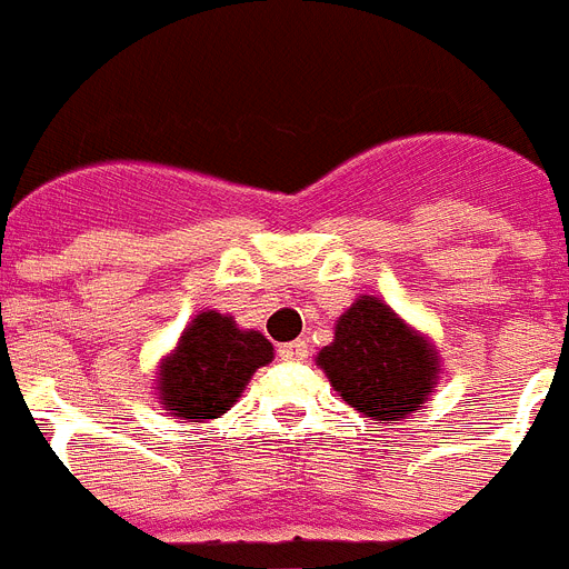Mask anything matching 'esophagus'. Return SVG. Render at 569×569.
I'll list each match as a JSON object with an SVG mask.
<instances>
[{
	"label": "esophagus",
	"instance_id": "obj_1",
	"mask_svg": "<svg viewBox=\"0 0 569 569\" xmlns=\"http://www.w3.org/2000/svg\"><path fill=\"white\" fill-rule=\"evenodd\" d=\"M278 355L283 360H303L306 358V340H291L278 349Z\"/></svg>",
	"mask_w": 569,
	"mask_h": 569
}]
</instances>
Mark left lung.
I'll use <instances>...</instances> for the list:
<instances>
[{
  "instance_id": "obj_1",
  "label": "left lung",
  "mask_w": 569,
  "mask_h": 569,
  "mask_svg": "<svg viewBox=\"0 0 569 569\" xmlns=\"http://www.w3.org/2000/svg\"><path fill=\"white\" fill-rule=\"evenodd\" d=\"M315 363L349 407L387 427L421 409L441 378L432 340L375 295L355 298L335 320V340Z\"/></svg>"
}]
</instances>
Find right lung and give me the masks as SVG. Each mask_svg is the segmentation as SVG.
<instances>
[{
	"label": "right lung",
	"mask_w": 569,
	"mask_h": 569,
	"mask_svg": "<svg viewBox=\"0 0 569 569\" xmlns=\"http://www.w3.org/2000/svg\"><path fill=\"white\" fill-rule=\"evenodd\" d=\"M274 346L257 329H240L231 315L202 309L162 355L154 372L157 403L186 423L214 421L229 412L251 375L271 363Z\"/></svg>",
	"instance_id": "add662e5"
}]
</instances>
